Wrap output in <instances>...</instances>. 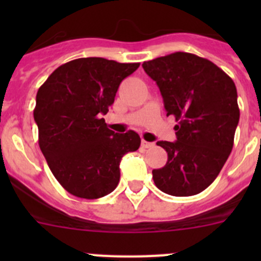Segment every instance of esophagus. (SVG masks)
I'll return each mask as SVG.
<instances>
[{
  "label": "esophagus",
  "mask_w": 261,
  "mask_h": 261,
  "mask_svg": "<svg viewBox=\"0 0 261 261\" xmlns=\"http://www.w3.org/2000/svg\"><path fill=\"white\" fill-rule=\"evenodd\" d=\"M141 146L145 147V149H149V147H152V146H154V143H149V141L143 140V141H141Z\"/></svg>",
  "instance_id": "1"
}]
</instances>
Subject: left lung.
Instances as JSON below:
<instances>
[{
    "label": "left lung",
    "mask_w": 261,
    "mask_h": 261,
    "mask_svg": "<svg viewBox=\"0 0 261 261\" xmlns=\"http://www.w3.org/2000/svg\"><path fill=\"white\" fill-rule=\"evenodd\" d=\"M156 82L177 140L158 141L168 162L152 170L155 186L175 197L201 193L217 178L233 146L240 110L233 81L208 59L177 51L144 62Z\"/></svg>",
    "instance_id": "left-lung-1"
}]
</instances>
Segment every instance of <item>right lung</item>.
I'll use <instances>...</instances> for the list:
<instances>
[{
  "label": "right lung",
  "instance_id": "obj_1",
  "mask_svg": "<svg viewBox=\"0 0 261 261\" xmlns=\"http://www.w3.org/2000/svg\"><path fill=\"white\" fill-rule=\"evenodd\" d=\"M139 65L80 58L57 68L39 88L34 110L39 146L54 177L73 196L96 199L111 193L122 156L140 146L135 131L116 134L102 118L121 82Z\"/></svg>",
  "mask_w": 261,
  "mask_h": 261
}]
</instances>
